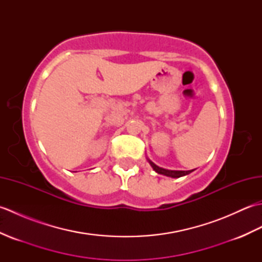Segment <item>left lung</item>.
Instances as JSON below:
<instances>
[{"mask_svg":"<svg viewBox=\"0 0 262 262\" xmlns=\"http://www.w3.org/2000/svg\"><path fill=\"white\" fill-rule=\"evenodd\" d=\"M148 162H149V164L152 165V168H153V170H154L155 172H158V173H160V174H164V176H166V177H171V178H180V177H182V176L189 174V173H190V172H192V170H190V171L165 170V169L160 168V166H158V165H155V164L152 162V161L148 160Z\"/></svg>","mask_w":262,"mask_h":262,"instance_id":"1","label":"left lung"}]
</instances>
